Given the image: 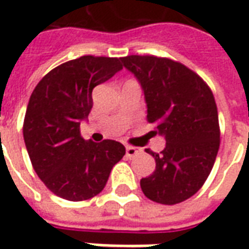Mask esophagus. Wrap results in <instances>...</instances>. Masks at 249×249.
<instances>
[{"label": "esophagus", "mask_w": 249, "mask_h": 249, "mask_svg": "<svg viewBox=\"0 0 249 249\" xmlns=\"http://www.w3.org/2000/svg\"><path fill=\"white\" fill-rule=\"evenodd\" d=\"M142 153V149L139 147H134V146H126V156L127 157H135Z\"/></svg>", "instance_id": "34e87169"}]
</instances>
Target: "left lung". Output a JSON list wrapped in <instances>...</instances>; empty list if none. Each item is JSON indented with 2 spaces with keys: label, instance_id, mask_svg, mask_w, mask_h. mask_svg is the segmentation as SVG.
I'll list each match as a JSON object with an SVG mask.
<instances>
[{
  "label": "left lung",
  "instance_id": "1",
  "mask_svg": "<svg viewBox=\"0 0 249 249\" xmlns=\"http://www.w3.org/2000/svg\"><path fill=\"white\" fill-rule=\"evenodd\" d=\"M121 60L142 86L153 134L166 141L161 153L146 150L156 170L141 179L142 192L158 204H179L201 189L217 157L220 126L212 89L186 65L167 57L130 54Z\"/></svg>",
  "mask_w": 249,
  "mask_h": 249
}]
</instances>
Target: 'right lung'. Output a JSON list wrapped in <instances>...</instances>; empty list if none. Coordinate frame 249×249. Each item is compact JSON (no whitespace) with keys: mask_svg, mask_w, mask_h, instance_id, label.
I'll return each mask as SVG.
<instances>
[{"mask_svg":"<svg viewBox=\"0 0 249 249\" xmlns=\"http://www.w3.org/2000/svg\"><path fill=\"white\" fill-rule=\"evenodd\" d=\"M122 68L118 57L87 54L49 71L32 92L22 127L26 150L40 179L64 200L99 195L126 154L116 141L95 143L80 135V122L92 108V89Z\"/></svg>","mask_w":249,"mask_h":249,"instance_id":"right-lung-1","label":"right lung"}]
</instances>
